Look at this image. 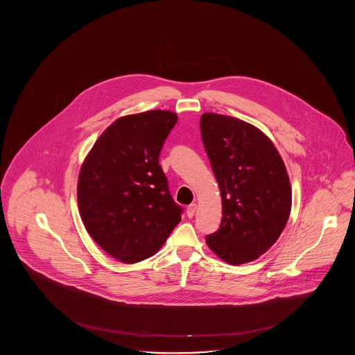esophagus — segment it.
Masks as SVG:
<instances>
[{"label":"esophagus","instance_id":"34e87169","mask_svg":"<svg viewBox=\"0 0 355 355\" xmlns=\"http://www.w3.org/2000/svg\"><path fill=\"white\" fill-rule=\"evenodd\" d=\"M196 211H197V203H191V205H189L187 209H186V214H187L189 218H193L194 214H196Z\"/></svg>","mask_w":355,"mask_h":355}]
</instances>
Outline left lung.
Listing matches in <instances>:
<instances>
[{
  "mask_svg": "<svg viewBox=\"0 0 355 355\" xmlns=\"http://www.w3.org/2000/svg\"><path fill=\"white\" fill-rule=\"evenodd\" d=\"M203 146L220 185V229L207 246L230 265L268 252L286 226L291 186L285 164L268 135L241 119L201 116Z\"/></svg>",
  "mask_w": 355,
  "mask_h": 355,
  "instance_id": "1",
  "label": "left lung"
}]
</instances>
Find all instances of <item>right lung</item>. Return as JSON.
<instances>
[{"label":"right lung","instance_id":"obj_1","mask_svg":"<svg viewBox=\"0 0 355 355\" xmlns=\"http://www.w3.org/2000/svg\"><path fill=\"white\" fill-rule=\"evenodd\" d=\"M177 122L169 110L114 121L80 170L77 200L90 236L123 263L157 253L180 223L182 207L170 196L159 153Z\"/></svg>","mask_w":355,"mask_h":355}]
</instances>
